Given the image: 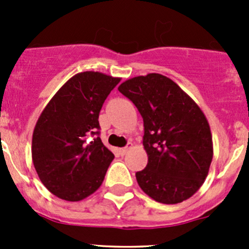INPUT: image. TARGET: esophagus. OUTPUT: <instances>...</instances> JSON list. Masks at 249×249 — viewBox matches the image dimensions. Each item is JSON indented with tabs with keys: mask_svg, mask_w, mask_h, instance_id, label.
Wrapping results in <instances>:
<instances>
[{
	"mask_svg": "<svg viewBox=\"0 0 249 249\" xmlns=\"http://www.w3.org/2000/svg\"><path fill=\"white\" fill-rule=\"evenodd\" d=\"M131 147H132V144H131V143H129V144H127L126 147H124V148H120V149H119L120 154H122V155H125V154H126L127 152H129L130 149H131Z\"/></svg>",
	"mask_w": 249,
	"mask_h": 249,
	"instance_id": "1",
	"label": "esophagus"
}]
</instances>
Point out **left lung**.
Here are the masks:
<instances>
[{
  "label": "left lung",
  "instance_id": "left-lung-1",
  "mask_svg": "<svg viewBox=\"0 0 249 249\" xmlns=\"http://www.w3.org/2000/svg\"><path fill=\"white\" fill-rule=\"evenodd\" d=\"M118 90L143 118L148 164L136 172L140 188L166 205L189 199L205 182L213 158L212 134L201 108L159 73L127 79Z\"/></svg>",
  "mask_w": 249,
  "mask_h": 249
}]
</instances>
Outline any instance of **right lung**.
<instances>
[{
	"label": "right lung",
	"instance_id": "add662e5",
	"mask_svg": "<svg viewBox=\"0 0 249 249\" xmlns=\"http://www.w3.org/2000/svg\"><path fill=\"white\" fill-rule=\"evenodd\" d=\"M122 78L80 72L42 110L32 135V161L55 196L80 201L101 187L114 154L102 143L99 113Z\"/></svg>",
	"mask_w": 249,
	"mask_h": 249
}]
</instances>
